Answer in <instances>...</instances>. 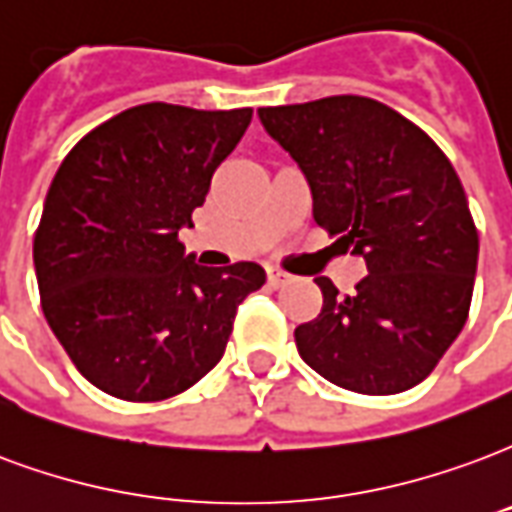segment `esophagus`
I'll return each mask as SVG.
<instances>
[{
	"mask_svg": "<svg viewBox=\"0 0 512 512\" xmlns=\"http://www.w3.org/2000/svg\"><path fill=\"white\" fill-rule=\"evenodd\" d=\"M290 279V276L282 271V268H268V285L271 287H282Z\"/></svg>",
	"mask_w": 512,
	"mask_h": 512,
	"instance_id": "esophagus-1",
	"label": "esophagus"
}]
</instances>
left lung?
Returning a JSON list of instances; mask_svg holds the SVG:
<instances>
[{"label": "left lung", "mask_w": 512, "mask_h": 512, "mask_svg": "<svg viewBox=\"0 0 512 512\" xmlns=\"http://www.w3.org/2000/svg\"><path fill=\"white\" fill-rule=\"evenodd\" d=\"M298 162L314 222L366 260L347 295L317 276L323 309L295 328L306 366L369 396L426 380L467 323L478 230L450 160L426 132L369 97L260 108Z\"/></svg>", "instance_id": "left-lung-1"}]
</instances>
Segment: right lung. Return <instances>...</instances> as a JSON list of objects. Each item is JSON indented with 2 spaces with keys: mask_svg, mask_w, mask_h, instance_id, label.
I'll list each match as a JSON object with an SVG mask.
<instances>
[{
  "mask_svg": "<svg viewBox=\"0 0 512 512\" xmlns=\"http://www.w3.org/2000/svg\"><path fill=\"white\" fill-rule=\"evenodd\" d=\"M252 108L149 102L113 116L64 157L34 236L45 320L108 396L162 401L225 355L257 263L208 268L179 241Z\"/></svg>",
  "mask_w": 512,
  "mask_h": 512,
  "instance_id": "right-lung-1",
  "label": "right lung"
}]
</instances>
